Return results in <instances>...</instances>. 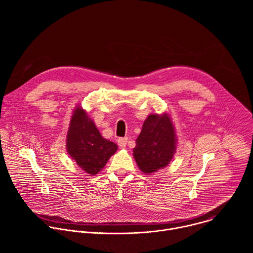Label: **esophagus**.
Listing matches in <instances>:
<instances>
[{
  "label": "esophagus",
  "instance_id": "obj_1",
  "mask_svg": "<svg viewBox=\"0 0 253 253\" xmlns=\"http://www.w3.org/2000/svg\"><path fill=\"white\" fill-rule=\"evenodd\" d=\"M127 140H128L127 138H119V139H118V145H119L121 148L126 147Z\"/></svg>",
  "mask_w": 253,
  "mask_h": 253
}]
</instances>
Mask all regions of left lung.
Instances as JSON below:
<instances>
[{"label":"left lung","instance_id":"1","mask_svg":"<svg viewBox=\"0 0 253 253\" xmlns=\"http://www.w3.org/2000/svg\"><path fill=\"white\" fill-rule=\"evenodd\" d=\"M176 142L174 126L169 115L150 114L143 123L133 149L139 169L143 173L151 174L166 167L173 159Z\"/></svg>","mask_w":253,"mask_h":253}]
</instances>
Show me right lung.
Returning <instances> with one entry per match:
<instances>
[{
  "mask_svg": "<svg viewBox=\"0 0 253 253\" xmlns=\"http://www.w3.org/2000/svg\"><path fill=\"white\" fill-rule=\"evenodd\" d=\"M66 149L86 173L96 175L117 151L118 146L105 139L86 111L77 106L70 120Z\"/></svg>",
  "mask_w": 253,
  "mask_h": 253,
  "instance_id": "add662e5",
  "label": "right lung"
}]
</instances>
